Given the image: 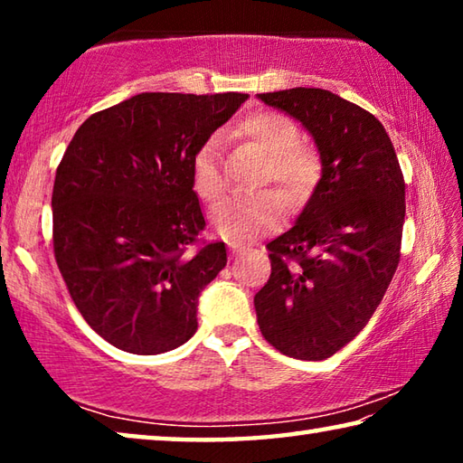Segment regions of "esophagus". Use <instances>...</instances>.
Wrapping results in <instances>:
<instances>
[{
    "mask_svg": "<svg viewBox=\"0 0 463 463\" xmlns=\"http://www.w3.org/2000/svg\"><path fill=\"white\" fill-rule=\"evenodd\" d=\"M231 253H232V257H239V255L245 253V247L237 245V242H231Z\"/></svg>",
    "mask_w": 463,
    "mask_h": 463,
    "instance_id": "1",
    "label": "esophagus"
}]
</instances>
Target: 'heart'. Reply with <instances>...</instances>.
<instances>
[{
    "mask_svg": "<svg viewBox=\"0 0 463 463\" xmlns=\"http://www.w3.org/2000/svg\"><path fill=\"white\" fill-rule=\"evenodd\" d=\"M239 137L249 140L265 155L260 184H276L288 203H300L317 185L323 163L312 145L302 143L300 130L288 116L260 109L237 124ZM192 187L202 202L214 203L226 190L222 174L221 140L210 137L192 156ZM278 194L232 195L213 210L210 222L221 237L229 241H250L271 231L279 221Z\"/></svg>",
    "mask_w": 463,
    "mask_h": 463,
    "instance_id": "heart-1",
    "label": "heart"
}]
</instances>
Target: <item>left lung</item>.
<instances>
[{"label":"left lung","instance_id":"8db88e82","mask_svg":"<svg viewBox=\"0 0 463 463\" xmlns=\"http://www.w3.org/2000/svg\"><path fill=\"white\" fill-rule=\"evenodd\" d=\"M300 120L323 175L288 232L268 242L271 276L255 294L265 341L320 362L380 307L401 261L404 177L386 128L367 109L317 88L260 93Z\"/></svg>","mask_w":463,"mask_h":463}]
</instances>
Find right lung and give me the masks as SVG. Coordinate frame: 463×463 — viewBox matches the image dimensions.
<instances>
[{
	"label": "right lung",
	"mask_w": 463,
	"mask_h": 463,
	"mask_svg": "<svg viewBox=\"0 0 463 463\" xmlns=\"http://www.w3.org/2000/svg\"><path fill=\"white\" fill-rule=\"evenodd\" d=\"M247 98L138 93L91 114L62 155L54 260L77 310L114 347L165 354L198 328V296L226 249L198 245L206 221L192 156Z\"/></svg>",
	"instance_id": "right-lung-1"
}]
</instances>
